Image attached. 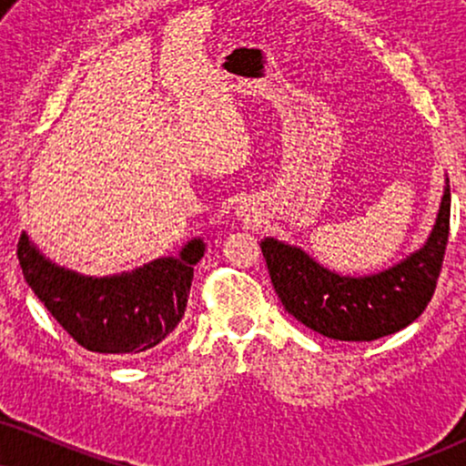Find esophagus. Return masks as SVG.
Listing matches in <instances>:
<instances>
[{
    "label": "esophagus",
    "instance_id": "1",
    "mask_svg": "<svg viewBox=\"0 0 466 466\" xmlns=\"http://www.w3.org/2000/svg\"><path fill=\"white\" fill-rule=\"evenodd\" d=\"M238 216H246V209H242V207H239V209H238Z\"/></svg>",
    "mask_w": 466,
    "mask_h": 466
}]
</instances>
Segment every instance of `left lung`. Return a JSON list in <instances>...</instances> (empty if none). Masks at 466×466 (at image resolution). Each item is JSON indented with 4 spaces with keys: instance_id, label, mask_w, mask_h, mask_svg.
Segmentation results:
<instances>
[{
    "instance_id": "1",
    "label": "left lung",
    "mask_w": 466,
    "mask_h": 466,
    "mask_svg": "<svg viewBox=\"0 0 466 466\" xmlns=\"http://www.w3.org/2000/svg\"><path fill=\"white\" fill-rule=\"evenodd\" d=\"M450 179L439 216L421 248L370 277H341L302 248L266 238L261 252L285 311L319 335L373 341L412 324L432 300L450 238Z\"/></svg>"
}]
</instances>
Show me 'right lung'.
Instances as JSON below:
<instances>
[{
    "label": "right lung",
    "instance_id": "obj_1",
    "mask_svg": "<svg viewBox=\"0 0 466 466\" xmlns=\"http://www.w3.org/2000/svg\"><path fill=\"white\" fill-rule=\"evenodd\" d=\"M205 242L114 277H84L57 266L25 233L16 257L27 285L79 346L96 354H140L164 341L186 313L194 266Z\"/></svg>",
    "mask_w": 466,
    "mask_h": 466
}]
</instances>
